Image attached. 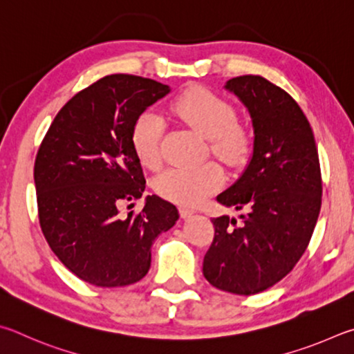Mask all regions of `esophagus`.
I'll list each match as a JSON object with an SVG mask.
<instances>
[{"label": "esophagus", "instance_id": "1", "mask_svg": "<svg viewBox=\"0 0 354 354\" xmlns=\"http://www.w3.org/2000/svg\"><path fill=\"white\" fill-rule=\"evenodd\" d=\"M194 213H196L194 209L187 208V207H180V216H182V218H189V216H193Z\"/></svg>", "mask_w": 354, "mask_h": 354}]
</instances>
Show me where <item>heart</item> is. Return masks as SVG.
Instances as JSON below:
<instances>
[{"label":"heart","mask_w":354,"mask_h":354,"mask_svg":"<svg viewBox=\"0 0 354 354\" xmlns=\"http://www.w3.org/2000/svg\"><path fill=\"white\" fill-rule=\"evenodd\" d=\"M176 116L185 126L207 136L208 149L227 165H238L252 151V132L236 121V109L232 102L205 86H193L183 91L172 104ZM165 121L151 110L136 118L130 133L136 157L149 169H157L163 161ZM224 174L214 161L199 166L171 167L155 178V191L167 201L196 205L218 189Z\"/></svg>","instance_id":"b5f03b06"}]
</instances>
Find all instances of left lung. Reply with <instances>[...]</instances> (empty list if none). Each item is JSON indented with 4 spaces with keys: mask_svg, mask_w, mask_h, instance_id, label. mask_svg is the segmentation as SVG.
Masks as SVG:
<instances>
[{
    "mask_svg": "<svg viewBox=\"0 0 354 354\" xmlns=\"http://www.w3.org/2000/svg\"><path fill=\"white\" fill-rule=\"evenodd\" d=\"M225 88L249 109L255 141L245 172L218 196L245 214L241 224L212 219L203 275L225 292L253 295L283 280L305 253L322 205L320 163L313 129L289 93L253 74Z\"/></svg>",
    "mask_w": 354,
    "mask_h": 354,
    "instance_id": "8db88e82",
    "label": "left lung"
}]
</instances>
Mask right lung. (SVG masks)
I'll return each instance as SVG.
<instances>
[{
  "label": "right lung",
  "mask_w": 354,
  "mask_h": 354,
  "mask_svg": "<svg viewBox=\"0 0 354 354\" xmlns=\"http://www.w3.org/2000/svg\"><path fill=\"white\" fill-rule=\"evenodd\" d=\"M167 93V85L133 74L99 79L60 109L37 152L41 232L62 264L95 286L140 281L155 238L178 219L176 205L158 196H147L140 213L120 212L146 188L130 141L133 122Z\"/></svg>",
  "instance_id": "obj_1"
}]
</instances>
